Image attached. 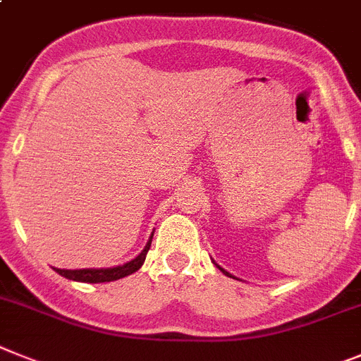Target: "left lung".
<instances>
[{
	"label": "left lung",
	"mask_w": 361,
	"mask_h": 361,
	"mask_svg": "<svg viewBox=\"0 0 361 361\" xmlns=\"http://www.w3.org/2000/svg\"><path fill=\"white\" fill-rule=\"evenodd\" d=\"M216 267H218V269H219V271L224 272V274H225V276H228V278H234V276H233V274H231V272H227V271H225V269H221V267H219V265H216Z\"/></svg>",
	"instance_id": "left-lung-1"
}]
</instances>
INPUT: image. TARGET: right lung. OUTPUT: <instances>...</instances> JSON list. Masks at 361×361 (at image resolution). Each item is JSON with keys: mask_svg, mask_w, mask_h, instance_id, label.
Listing matches in <instances>:
<instances>
[{"mask_svg": "<svg viewBox=\"0 0 361 361\" xmlns=\"http://www.w3.org/2000/svg\"><path fill=\"white\" fill-rule=\"evenodd\" d=\"M152 236L154 233L150 234L149 241H147L145 249L140 252L134 259L123 263V265H118V267H106V269H56L54 271L58 274H61L67 280L74 281H83V283H105V281H114L120 280V278H125V276L133 274L137 269H142L143 262H145V256L150 249V241H152Z\"/></svg>", "mask_w": 361, "mask_h": 361, "instance_id": "1", "label": "right lung"}]
</instances>
